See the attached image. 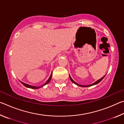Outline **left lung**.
<instances>
[{
    "mask_svg": "<svg viewBox=\"0 0 124 124\" xmlns=\"http://www.w3.org/2000/svg\"><path fill=\"white\" fill-rule=\"evenodd\" d=\"M69 76H70V80L72 81V83H73L74 84H76L77 85L79 86H81V87H89V86H93V85H96V84H97L99 83L100 82V81H101L104 78V77H105V75H104V76L102 78H101V79H100L99 80H98L97 81H96V82H95V83H93V84H91V85H79V84H77L76 82H75V81H74V80H73L72 79V78L70 77V75H69Z\"/></svg>",
    "mask_w": 124,
    "mask_h": 124,
    "instance_id": "1",
    "label": "left lung"
}]
</instances>
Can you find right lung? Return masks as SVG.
<instances>
[{
  "instance_id": "add662e5",
  "label": "right lung",
  "mask_w": 124,
  "mask_h": 124,
  "mask_svg": "<svg viewBox=\"0 0 124 124\" xmlns=\"http://www.w3.org/2000/svg\"><path fill=\"white\" fill-rule=\"evenodd\" d=\"M52 73H51V75H50V77H49V78L48 79V80H47L46 81V83L44 84V85H43L42 86H32V85H28V84H26V83H23V82H22V81H21V83L24 86H26V87H28V88H31V89H39V88H40V87H43V86H44V85H46V84H47L48 83H49V82H50V80H51V77H52Z\"/></svg>"
}]
</instances>
